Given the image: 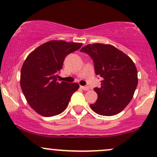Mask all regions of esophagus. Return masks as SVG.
Segmentation results:
<instances>
[{"label": "esophagus", "mask_w": 157, "mask_h": 157, "mask_svg": "<svg viewBox=\"0 0 157 157\" xmlns=\"http://www.w3.org/2000/svg\"><path fill=\"white\" fill-rule=\"evenodd\" d=\"M81 87L82 89H83L84 91H88L89 90V87L87 86H80Z\"/></svg>", "instance_id": "1"}]
</instances>
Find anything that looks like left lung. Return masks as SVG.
<instances>
[{"instance_id":"left-lung-1","label":"left lung","mask_w":157,"mask_h":157,"mask_svg":"<svg viewBox=\"0 0 157 157\" xmlns=\"http://www.w3.org/2000/svg\"><path fill=\"white\" fill-rule=\"evenodd\" d=\"M94 62L96 75L102 77L101 86L94 88L98 100L90 104L94 113L112 116L121 113L133 97L137 87L136 65L124 53L111 44H88L80 50Z\"/></svg>"}]
</instances>
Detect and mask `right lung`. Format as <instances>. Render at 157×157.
<instances>
[{
	"instance_id": "1",
	"label": "right lung",
	"mask_w": 157,
	"mask_h": 157,
	"mask_svg": "<svg viewBox=\"0 0 157 157\" xmlns=\"http://www.w3.org/2000/svg\"><path fill=\"white\" fill-rule=\"evenodd\" d=\"M81 46V43L50 41L27 57L21 70V88L27 103L39 115L51 117L62 113L79 89L76 82H59L57 77L65 57Z\"/></svg>"
}]
</instances>
